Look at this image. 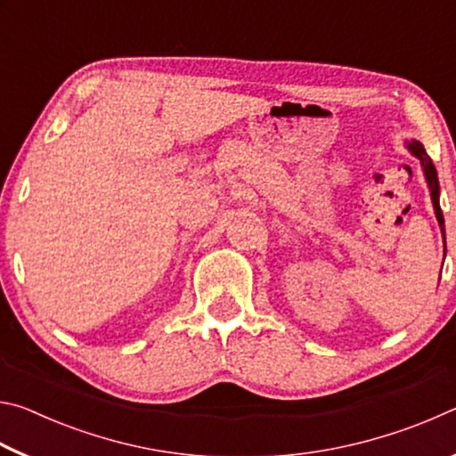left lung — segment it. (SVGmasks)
Returning a JSON list of instances; mask_svg holds the SVG:
<instances>
[{
    "label": "left lung",
    "instance_id": "1",
    "mask_svg": "<svg viewBox=\"0 0 456 456\" xmlns=\"http://www.w3.org/2000/svg\"><path fill=\"white\" fill-rule=\"evenodd\" d=\"M406 149L408 152L412 154V157L419 159V163L422 167V173H424V179H427L428 184V191H430V200H432V207H435V215H436V221H438V227H441V233L443 239H446L444 235V217H443V211H441V187H438V175H436V168L432 165L430 157L424 151V146L419 141H406ZM444 251H446V241H444Z\"/></svg>",
    "mask_w": 456,
    "mask_h": 456
}]
</instances>
